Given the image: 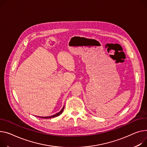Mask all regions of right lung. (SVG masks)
<instances>
[{
    "mask_svg": "<svg viewBox=\"0 0 147 147\" xmlns=\"http://www.w3.org/2000/svg\"><path fill=\"white\" fill-rule=\"evenodd\" d=\"M64 106L63 107V108L61 110V111H60L58 113L54 115H52V116H47V117H40V118H45V119H48V118H55V117H57L58 116H59L60 115H61L63 112V110H64Z\"/></svg>",
    "mask_w": 147,
    "mask_h": 147,
    "instance_id": "right-lung-1",
    "label": "right lung"
}]
</instances>
